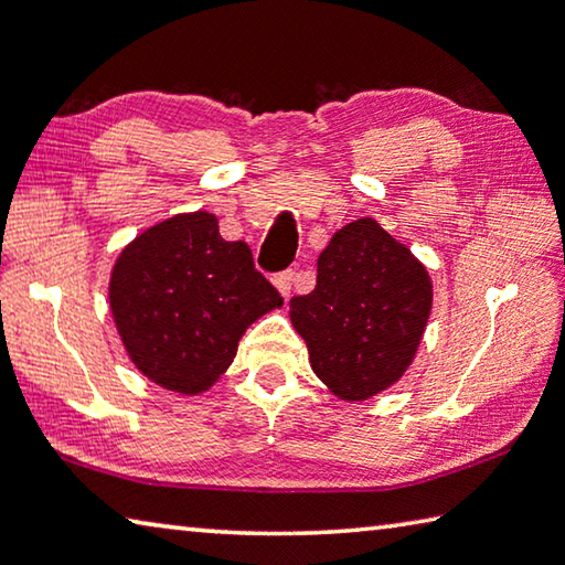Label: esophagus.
I'll return each instance as SVG.
<instances>
[{
	"label": "esophagus",
	"mask_w": 565,
	"mask_h": 565,
	"mask_svg": "<svg viewBox=\"0 0 565 565\" xmlns=\"http://www.w3.org/2000/svg\"><path fill=\"white\" fill-rule=\"evenodd\" d=\"M274 284H276V289L281 291V297H289V294H291V284H294V271L276 274V276H274Z\"/></svg>",
	"instance_id": "esophagus-1"
}]
</instances>
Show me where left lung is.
I'll return each mask as SVG.
<instances>
[{"mask_svg":"<svg viewBox=\"0 0 565 565\" xmlns=\"http://www.w3.org/2000/svg\"><path fill=\"white\" fill-rule=\"evenodd\" d=\"M433 309L427 268L374 218L347 223L319 254L317 286L291 299V324L317 377L347 402L395 384Z\"/></svg>","mask_w":565,"mask_h":565,"instance_id":"8db88e82","label":"left lung"}]
</instances>
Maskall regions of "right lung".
Instances as JSON below:
<instances>
[{
  "mask_svg": "<svg viewBox=\"0 0 565 565\" xmlns=\"http://www.w3.org/2000/svg\"><path fill=\"white\" fill-rule=\"evenodd\" d=\"M281 294L213 213H181L122 248L110 276L115 327L132 364L160 387L199 395L234 362L238 339Z\"/></svg>",
  "mask_w": 565,
  "mask_h": 565,
  "instance_id": "1",
  "label": "right lung"
}]
</instances>
